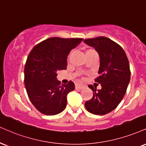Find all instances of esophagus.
I'll return each mask as SVG.
<instances>
[{"instance_id": "obj_1", "label": "esophagus", "mask_w": 146, "mask_h": 146, "mask_svg": "<svg viewBox=\"0 0 146 146\" xmlns=\"http://www.w3.org/2000/svg\"><path fill=\"white\" fill-rule=\"evenodd\" d=\"M83 87H84V86L82 85V84H76V89H82Z\"/></svg>"}]
</instances>
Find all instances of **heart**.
I'll list each match as a JSON object with an SVG mask.
<instances>
[{
  "label": "heart",
  "mask_w": 146,
  "mask_h": 146,
  "mask_svg": "<svg viewBox=\"0 0 146 146\" xmlns=\"http://www.w3.org/2000/svg\"><path fill=\"white\" fill-rule=\"evenodd\" d=\"M95 54H97V53L93 49L88 50V51H87V53H86V55H95Z\"/></svg>",
  "instance_id": "heart-1"
}]
</instances>
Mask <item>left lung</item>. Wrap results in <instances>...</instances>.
Listing matches in <instances>:
<instances>
[{
	"mask_svg": "<svg viewBox=\"0 0 146 146\" xmlns=\"http://www.w3.org/2000/svg\"><path fill=\"white\" fill-rule=\"evenodd\" d=\"M84 42L100 55L99 76L95 81L102 86L100 90L89 86L93 95L84 106L93 114H106L116 108L125 95L131 78L129 60L123 48L106 37L86 39Z\"/></svg>",
	"mask_w": 146,
	"mask_h": 146,
	"instance_id": "obj_1",
	"label": "left lung"
}]
</instances>
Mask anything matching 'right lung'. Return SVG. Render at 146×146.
<instances>
[{
    "mask_svg": "<svg viewBox=\"0 0 146 146\" xmlns=\"http://www.w3.org/2000/svg\"><path fill=\"white\" fill-rule=\"evenodd\" d=\"M82 38L46 39L34 47L24 68V84L32 104L45 115L59 114L66 108L67 95L75 89L73 82L60 85L57 71L67 68L70 51Z\"/></svg>",
    "mask_w": 146,
    "mask_h": 146,
    "instance_id": "obj_1",
    "label": "right lung"
}]
</instances>
